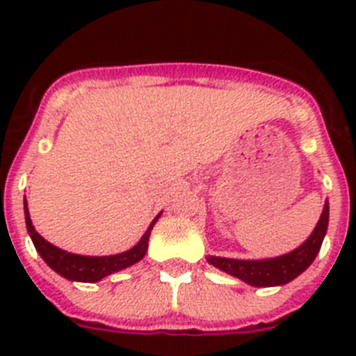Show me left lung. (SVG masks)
<instances>
[{
    "label": "left lung",
    "mask_w": 356,
    "mask_h": 356,
    "mask_svg": "<svg viewBox=\"0 0 356 356\" xmlns=\"http://www.w3.org/2000/svg\"><path fill=\"white\" fill-rule=\"evenodd\" d=\"M328 216L330 209L326 203L312 235L298 250L284 254V257L267 260H234L209 257L207 260L217 269H221L253 287H275V285L289 284L296 276H300L319 253L323 238L326 235V228H328Z\"/></svg>",
    "instance_id": "left-lung-1"
}]
</instances>
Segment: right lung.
I'll list each match as a JSON object with an SVG mask.
<instances>
[{
	"instance_id": "obj_1",
	"label": "right lung",
	"mask_w": 356,
	"mask_h": 356,
	"mask_svg": "<svg viewBox=\"0 0 356 356\" xmlns=\"http://www.w3.org/2000/svg\"><path fill=\"white\" fill-rule=\"evenodd\" d=\"M24 219H26L28 234H30L31 241L35 244V250L39 251L44 262L48 264L53 271H56L60 276H64V278L72 280V282H99L105 276L121 271L124 267H130L135 262L143 260L147 250V241H149L151 229L155 226L159 216L155 217V221L151 222L149 228L146 229V234L143 235V238H140L137 246L124 251V253L112 254V257H81V254H72L67 253V251L58 250L53 244H49L48 241H44L35 232L33 225H31L26 200H24Z\"/></svg>"
}]
</instances>
